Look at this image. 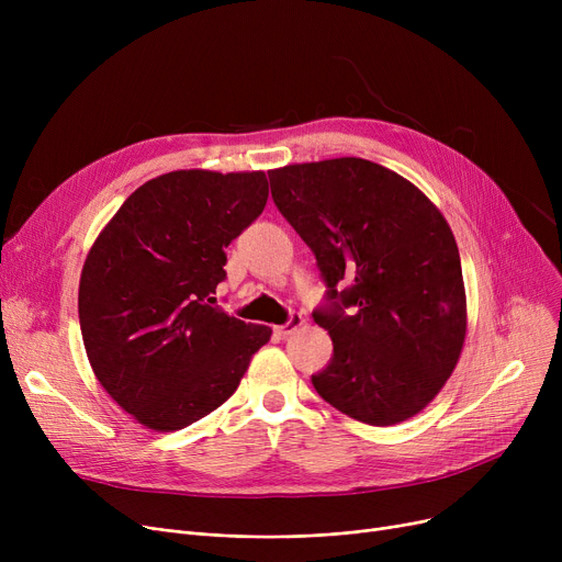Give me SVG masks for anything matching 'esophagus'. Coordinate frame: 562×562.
Segmentation results:
<instances>
[{"mask_svg":"<svg viewBox=\"0 0 562 562\" xmlns=\"http://www.w3.org/2000/svg\"><path fill=\"white\" fill-rule=\"evenodd\" d=\"M301 326H303V314L291 312L289 318H286V323H282V326H278L276 333H278L280 337H286V335H291L293 330H299Z\"/></svg>","mask_w":562,"mask_h":562,"instance_id":"obj_1","label":"esophagus"}]
</instances>
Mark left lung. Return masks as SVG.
<instances>
[{
	"instance_id": "obj_1",
	"label": "left lung",
	"mask_w": 562,
	"mask_h": 562,
	"mask_svg": "<svg viewBox=\"0 0 562 562\" xmlns=\"http://www.w3.org/2000/svg\"><path fill=\"white\" fill-rule=\"evenodd\" d=\"M269 180L326 284L312 316L333 358L314 390L371 426L415 417L453 373L467 333L449 223L415 184L358 157L284 166Z\"/></svg>"
}]
</instances>
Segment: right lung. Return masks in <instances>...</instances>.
<instances>
[{"label": "right lung", "mask_w": 562, "mask_h": 562, "mask_svg": "<svg viewBox=\"0 0 562 562\" xmlns=\"http://www.w3.org/2000/svg\"><path fill=\"white\" fill-rule=\"evenodd\" d=\"M259 172L175 170L138 187L98 236L79 282V326L100 385L159 432L223 405L271 339L229 316L225 248L263 212Z\"/></svg>", "instance_id": "1"}]
</instances>
